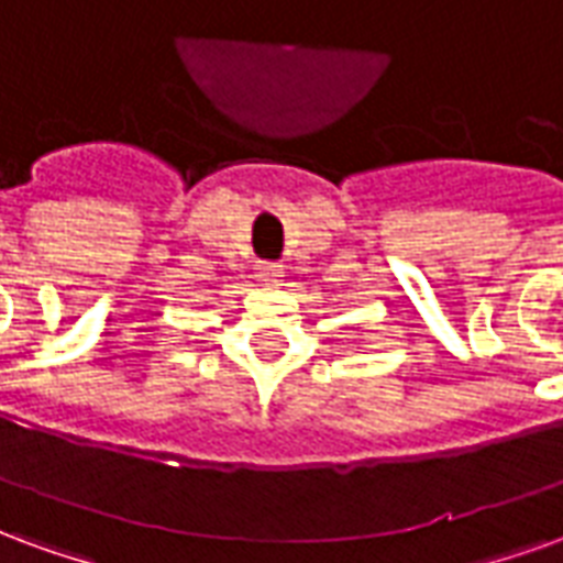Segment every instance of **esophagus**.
Returning <instances> with one entry per match:
<instances>
[{"label":"esophagus","mask_w":563,"mask_h":563,"mask_svg":"<svg viewBox=\"0 0 563 563\" xmlns=\"http://www.w3.org/2000/svg\"><path fill=\"white\" fill-rule=\"evenodd\" d=\"M257 282H264V285H276V282H282V269H278V264L261 261V264H257Z\"/></svg>","instance_id":"1"}]
</instances>
